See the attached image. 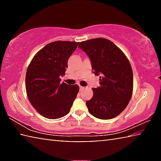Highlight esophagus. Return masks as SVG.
<instances>
[{
	"instance_id": "esophagus-1",
	"label": "esophagus",
	"mask_w": 161,
	"mask_h": 161,
	"mask_svg": "<svg viewBox=\"0 0 161 161\" xmlns=\"http://www.w3.org/2000/svg\"><path fill=\"white\" fill-rule=\"evenodd\" d=\"M84 89V86H80V91H81V90H83V89Z\"/></svg>"
}]
</instances>
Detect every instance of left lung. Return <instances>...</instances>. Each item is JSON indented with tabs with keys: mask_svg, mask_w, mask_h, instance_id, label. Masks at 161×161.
I'll use <instances>...</instances> for the list:
<instances>
[{
	"mask_svg": "<svg viewBox=\"0 0 161 161\" xmlns=\"http://www.w3.org/2000/svg\"><path fill=\"white\" fill-rule=\"evenodd\" d=\"M79 47L90 59L100 86L93 88V97L86 101L88 110L97 119L107 120L121 114L133 93V71L124 53L105 38L81 42Z\"/></svg>",
	"mask_w": 161,
	"mask_h": 161,
	"instance_id": "obj_1",
	"label": "left lung"
}]
</instances>
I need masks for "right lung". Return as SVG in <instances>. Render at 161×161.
Instances as JSON below:
<instances>
[{
    "mask_svg": "<svg viewBox=\"0 0 161 161\" xmlns=\"http://www.w3.org/2000/svg\"><path fill=\"white\" fill-rule=\"evenodd\" d=\"M79 42L55 41L45 45L35 54L25 76L28 99L42 116L57 119L69 112L79 92V86L60 83L67 61Z\"/></svg>",
    "mask_w": 161,
    "mask_h": 161,
    "instance_id": "1",
    "label": "right lung"
}]
</instances>
